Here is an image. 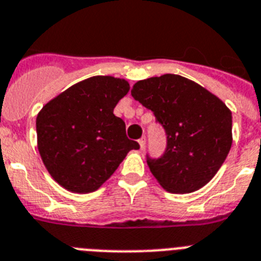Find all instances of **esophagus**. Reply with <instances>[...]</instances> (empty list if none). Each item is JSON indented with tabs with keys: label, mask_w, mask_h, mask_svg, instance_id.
<instances>
[{
	"label": "esophagus",
	"mask_w": 261,
	"mask_h": 261,
	"mask_svg": "<svg viewBox=\"0 0 261 261\" xmlns=\"http://www.w3.org/2000/svg\"><path fill=\"white\" fill-rule=\"evenodd\" d=\"M138 143H139V146H141V149L143 150V149H145V146H146V139H145V138H141V139L138 141Z\"/></svg>",
	"instance_id": "esophagus-1"
}]
</instances>
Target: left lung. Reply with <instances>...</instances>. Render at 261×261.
<instances>
[{
	"label": "left lung",
	"instance_id": "left-lung-1",
	"mask_svg": "<svg viewBox=\"0 0 261 261\" xmlns=\"http://www.w3.org/2000/svg\"><path fill=\"white\" fill-rule=\"evenodd\" d=\"M131 95L164 126L167 145L150 171L170 193H192L211 181L232 146V112L219 97L184 76L166 73L134 84Z\"/></svg>",
	"mask_w": 261,
	"mask_h": 261
}]
</instances>
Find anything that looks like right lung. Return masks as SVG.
I'll return each mask as SVG.
<instances>
[{"label":"right lung","instance_id":"add662e5","mask_svg":"<svg viewBox=\"0 0 261 261\" xmlns=\"http://www.w3.org/2000/svg\"><path fill=\"white\" fill-rule=\"evenodd\" d=\"M130 90L124 79L92 76L49 100L37 115V147L55 181L72 193L99 189L138 142L114 115Z\"/></svg>","mask_w":261,"mask_h":261}]
</instances>
